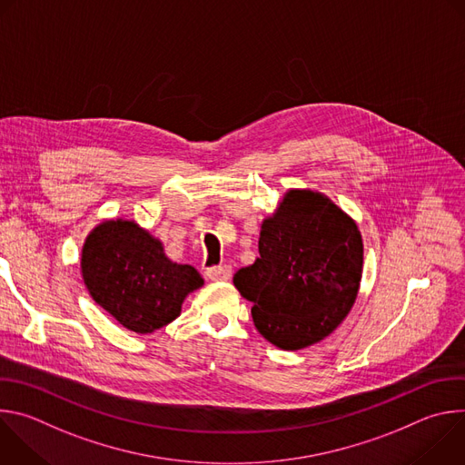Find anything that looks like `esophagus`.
<instances>
[{"label":"esophagus","mask_w":465,"mask_h":465,"mask_svg":"<svg viewBox=\"0 0 465 465\" xmlns=\"http://www.w3.org/2000/svg\"><path fill=\"white\" fill-rule=\"evenodd\" d=\"M206 276L212 282H228L232 278V267H230V264H219V267H210L206 271Z\"/></svg>","instance_id":"34e87169"}]
</instances>
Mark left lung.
<instances>
[{
	"mask_svg": "<svg viewBox=\"0 0 465 465\" xmlns=\"http://www.w3.org/2000/svg\"><path fill=\"white\" fill-rule=\"evenodd\" d=\"M362 278L357 224L327 196L292 189L264 219L259 257L233 285L253 303L259 333L282 350L320 342L350 312Z\"/></svg>",
	"mask_w": 465,
	"mask_h": 465,
	"instance_id": "8db88e82",
	"label": "left lung"
}]
</instances>
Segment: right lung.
<instances>
[{
    "label": "right lung",
    "instance_id": "1",
    "mask_svg": "<svg viewBox=\"0 0 465 465\" xmlns=\"http://www.w3.org/2000/svg\"><path fill=\"white\" fill-rule=\"evenodd\" d=\"M81 269L95 303L142 335L171 323L185 296L204 285L191 264L173 262L158 239L123 219L94 228Z\"/></svg>",
    "mask_w": 465,
    "mask_h": 465
}]
</instances>
